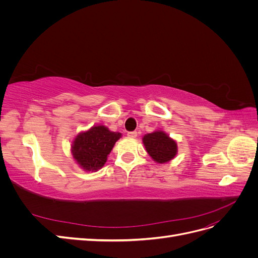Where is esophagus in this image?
Listing matches in <instances>:
<instances>
[{
  "instance_id": "obj_1",
  "label": "esophagus",
  "mask_w": 258,
  "mask_h": 258,
  "mask_svg": "<svg viewBox=\"0 0 258 258\" xmlns=\"http://www.w3.org/2000/svg\"><path fill=\"white\" fill-rule=\"evenodd\" d=\"M129 138H132V139H135V138H137L138 137V134H137V131H131V132H128V135H127Z\"/></svg>"
}]
</instances>
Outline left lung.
<instances>
[{"instance_id": "obj_1", "label": "left lung", "mask_w": 258, "mask_h": 258, "mask_svg": "<svg viewBox=\"0 0 258 258\" xmlns=\"http://www.w3.org/2000/svg\"><path fill=\"white\" fill-rule=\"evenodd\" d=\"M143 143L148 155L159 163H165L173 159L177 152L176 142L163 131H155L153 134L144 136Z\"/></svg>"}]
</instances>
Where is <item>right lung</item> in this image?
<instances>
[{
  "label": "right lung",
  "instance_id": "1",
  "mask_svg": "<svg viewBox=\"0 0 258 258\" xmlns=\"http://www.w3.org/2000/svg\"><path fill=\"white\" fill-rule=\"evenodd\" d=\"M121 134L112 132L104 126H95L77 136L72 145V155L86 171H97L106 162L107 155Z\"/></svg>",
  "mask_w": 258,
  "mask_h": 258
}]
</instances>
